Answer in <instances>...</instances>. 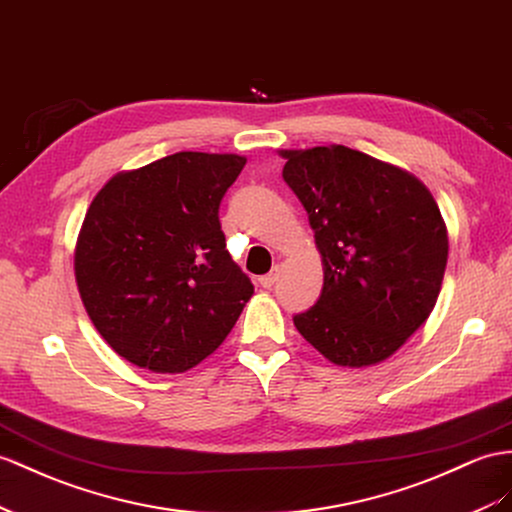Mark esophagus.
I'll use <instances>...</instances> for the list:
<instances>
[{
  "instance_id": "1",
  "label": "esophagus",
  "mask_w": 512,
  "mask_h": 512,
  "mask_svg": "<svg viewBox=\"0 0 512 512\" xmlns=\"http://www.w3.org/2000/svg\"><path fill=\"white\" fill-rule=\"evenodd\" d=\"M277 279H279V272L274 270V272H268V274H264V277L259 279V285H261V287H266V290H270V287H272L274 283H277Z\"/></svg>"
}]
</instances>
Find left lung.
<instances>
[{"label": "left lung", "mask_w": 512, "mask_h": 512, "mask_svg": "<svg viewBox=\"0 0 512 512\" xmlns=\"http://www.w3.org/2000/svg\"><path fill=\"white\" fill-rule=\"evenodd\" d=\"M279 155L324 270L318 303L294 316V326L342 368L389 359L441 292L450 246L437 201L409 170L344 144Z\"/></svg>", "instance_id": "8db88e82"}]
</instances>
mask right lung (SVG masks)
Masks as SVG:
<instances>
[{
    "instance_id": "right-lung-1",
    "label": "right lung",
    "mask_w": 512,
    "mask_h": 512,
    "mask_svg": "<svg viewBox=\"0 0 512 512\" xmlns=\"http://www.w3.org/2000/svg\"><path fill=\"white\" fill-rule=\"evenodd\" d=\"M246 157L181 151L110 177L86 209L75 281L116 355L155 374L225 342L253 283L233 264L218 207Z\"/></svg>"
}]
</instances>
